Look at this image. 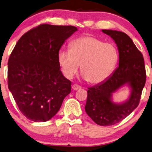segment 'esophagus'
I'll return each mask as SVG.
<instances>
[{
	"mask_svg": "<svg viewBox=\"0 0 152 152\" xmlns=\"http://www.w3.org/2000/svg\"><path fill=\"white\" fill-rule=\"evenodd\" d=\"M81 87L80 86L77 85V84H74V85L72 86V89L74 91H77V90H79V89H81Z\"/></svg>",
	"mask_w": 152,
	"mask_h": 152,
	"instance_id": "obj_1",
	"label": "esophagus"
}]
</instances>
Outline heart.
<instances>
[{
	"label": "heart",
	"instance_id": "heart-1",
	"mask_svg": "<svg viewBox=\"0 0 152 152\" xmlns=\"http://www.w3.org/2000/svg\"><path fill=\"white\" fill-rule=\"evenodd\" d=\"M57 58L66 78L74 77L81 66L84 78L96 84L105 81L113 74L118 64L119 52L113 43L86 35L71 42L70 50H59Z\"/></svg>",
	"mask_w": 152,
	"mask_h": 152
}]
</instances>
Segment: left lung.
I'll use <instances>...</instances> for the list:
<instances>
[{
	"mask_svg": "<svg viewBox=\"0 0 152 152\" xmlns=\"http://www.w3.org/2000/svg\"><path fill=\"white\" fill-rule=\"evenodd\" d=\"M102 31L110 36L118 46L119 66L103 83L88 88L85 110L98 125L110 126L121 122L137 107L147 74L143 55L127 34L116 30ZM126 83L132 88L129 100L122 104L113 103L112 93Z\"/></svg>",
	"mask_w": 152,
	"mask_h": 152,
	"instance_id": "8db88e82",
	"label": "left lung"
}]
</instances>
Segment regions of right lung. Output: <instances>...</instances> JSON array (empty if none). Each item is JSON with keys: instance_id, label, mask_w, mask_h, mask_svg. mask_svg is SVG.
Returning a JSON list of instances; mask_svg holds the SVG:
<instances>
[{"instance_id": "obj_1", "label": "right lung", "mask_w": 152, "mask_h": 152, "mask_svg": "<svg viewBox=\"0 0 152 152\" xmlns=\"http://www.w3.org/2000/svg\"><path fill=\"white\" fill-rule=\"evenodd\" d=\"M77 27L42 24L21 37L8 62V88L22 114L46 122L59 110L71 82L60 70L58 53Z\"/></svg>"}]
</instances>
